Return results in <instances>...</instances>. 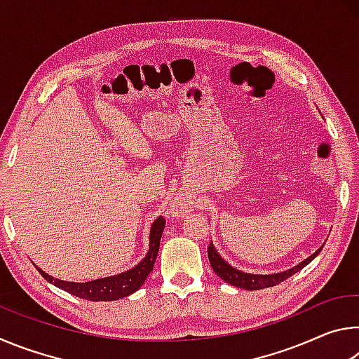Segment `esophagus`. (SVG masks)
Masks as SVG:
<instances>
[{
	"label": "esophagus",
	"mask_w": 359,
	"mask_h": 359,
	"mask_svg": "<svg viewBox=\"0 0 359 359\" xmlns=\"http://www.w3.org/2000/svg\"><path fill=\"white\" fill-rule=\"evenodd\" d=\"M172 212L175 215H185L188 212L193 210V203L188 198L184 196H177L172 201Z\"/></svg>",
	"instance_id": "obj_1"
}]
</instances>
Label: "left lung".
<instances>
[{"label": "left lung", "mask_w": 359, "mask_h": 359, "mask_svg": "<svg viewBox=\"0 0 359 359\" xmlns=\"http://www.w3.org/2000/svg\"><path fill=\"white\" fill-rule=\"evenodd\" d=\"M323 245H321L318 250H315V253H312L311 257H307L306 259L301 261L299 264L290 267V269H287V271L276 272V274H250V272H244V271L236 269V267L231 266L228 261H224L222 258V255L218 253L217 248L214 247V242H210V245L208 248V255H209V261H210L212 269H214L215 274L220 277L222 280H224L229 285H233V287L253 291V290H263V288L276 287V285H278L280 282L287 280L288 277L294 276L296 272H299L302 267H306L309 263H311V261L317 258V255L321 252Z\"/></svg>", "instance_id": "obj_1"}]
</instances>
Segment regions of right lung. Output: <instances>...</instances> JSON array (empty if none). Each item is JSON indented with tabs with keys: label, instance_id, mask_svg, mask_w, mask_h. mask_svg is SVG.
Segmentation results:
<instances>
[{
	"label": "right lung",
	"instance_id": "add662e5",
	"mask_svg": "<svg viewBox=\"0 0 359 359\" xmlns=\"http://www.w3.org/2000/svg\"><path fill=\"white\" fill-rule=\"evenodd\" d=\"M165 218L158 217L156 220L151 223L150 236H149V252L142 258L141 263H137L131 269L120 272V274L96 278V280L90 282H68V280H60L52 276L46 274L44 271L39 269L36 266V269L39 271V274L46 278L48 283L55 285L57 288L65 290L66 293H69L76 297H82V299L88 301H117L121 297H126L135 293L142 287L144 282L147 280V277L151 271H154V264L156 259L158 250H160V241L163 229H165Z\"/></svg>",
	"mask_w": 359,
	"mask_h": 359
}]
</instances>
